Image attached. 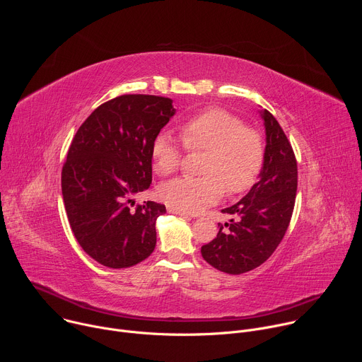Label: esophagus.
<instances>
[{
  "instance_id": "34e87169",
  "label": "esophagus",
  "mask_w": 362,
  "mask_h": 362,
  "mask_svg": "<svg viewBox=\"0 0 362 362\" xmlns=\"http://www.w3.org/2000/svg\"><path fill=\"white\" fill-rule=\"evenodd\" d=\"M168 212L169 214H175V215H179V216H185V218H190V215L185 211H180L177 208H173V206H168Z\"/></svg>"
}]
</instances>
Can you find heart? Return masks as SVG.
Listing matches in <instances>:
<instances>
[{"label": "heart", "instance_id": "1", "mask_svg": "<svg viewBox=\"0 0 362 362\" xmlns=\"http://www.w3.org/2000/svg\"><path fill=\"white\" fill-rule=\"evenodd\" d=\"M189 150H206L200 177L180 176L165 182L160 197L173 208L199 212L216 203L226 192L249 190L259 176L265 160L262 134L245 126L236 115L223 109L203 110L179 126ZM183 144L169 133L153 140V168L159 175L173 173L182 163Z\"/></svg>", "mask_w": 362, "mask_h": 362}]
</instances>
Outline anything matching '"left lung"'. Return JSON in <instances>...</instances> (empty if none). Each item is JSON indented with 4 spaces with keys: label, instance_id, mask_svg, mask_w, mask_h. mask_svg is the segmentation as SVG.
<instances>
[{
    "label": "left lung",
    "instance_id": "8db88e82",
    "mask_svg": "<svg viewBox=\"0 0 362 362\" xmlns=\"http://www.w3.org/2000/svg\"><path fill=\"white\" fill-rule=\"evenodd\" d=\"M267 132L265 160L245 197L222 214L232 215L216 238L202 246L203 259L214 268L239 275L262 265L275 252L289 226L298 187L292 146L276 119L261 110Z\"/></svg>",
    "mask_w": 362,
    "mask_h": 362
}]
</instances>
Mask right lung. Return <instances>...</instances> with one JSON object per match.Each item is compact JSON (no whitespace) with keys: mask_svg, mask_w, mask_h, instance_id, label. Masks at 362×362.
I'll list each match as a JSON object with an SVG mask.
<instances>
[{"mask_svg":"<svg viewBox=\"0 0 362 362\" xmlns=\"http://www.w3.org/2000/svg\"><path fill=\"white\" fill-rule=\"evenodd\" d=\"M175 113L168 97L119 95L98 106L71 141L62 172L66 212L83 250L103 267H133L156 246L165 204L133 206L151 183L153 140Z\"/></svg>","mask_w":362,"mask_h":362,"instance_id":"right-lung-1","label":"right lung"}]
</instances>
